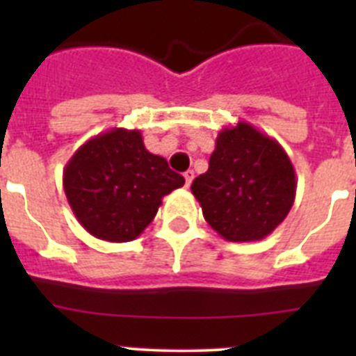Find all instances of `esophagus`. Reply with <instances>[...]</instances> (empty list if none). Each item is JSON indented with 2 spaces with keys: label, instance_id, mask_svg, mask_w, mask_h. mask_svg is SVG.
Masks as SVG:
<instances>
[{
  "label": "esophagus",
  "instance_id": "34e87169",
  "mask_svg": "<svg viewBox=\"0 0 356 356\" xmlns=\"http://www.w3.org/2000/svg\"><path fill=\"white\" fill-rule=\"evenodd\" d=\"M184 178H185V187H191V184H193V180H194V171H191V169H188V171L184 175Z\"/></svg>",
  "mask_w": 356,
  "mask_h": 356
}]
</instances>
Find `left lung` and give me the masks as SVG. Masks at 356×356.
I'll list each match as a JSON object with an SVG mask.
<instances>
[{
    "mask_svg": "<svg viewBox=\"0 0 356 356\" xmlns=\"http://www.w3.org/2000/svg\"><path fill=\"white\" fill-rule=\"evenodd\" d=\"M296 184L294 165L278 140L241 121L219 131L209 171L191 191L222 238L251 242L282 225L294 203Z\"/></svg>",
    "mask_w": 356,
    "mask_h": 356,
    "instance_id": "1",
    "label": "left lung"
}]
</instances>
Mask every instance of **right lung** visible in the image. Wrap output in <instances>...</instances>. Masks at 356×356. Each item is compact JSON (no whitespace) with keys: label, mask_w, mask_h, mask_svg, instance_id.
<instances>
[{"label":"right lung","mask_w":356,"mask_h":356,"mask_svg":"<svg viewBox=\"0 0 356 356\" xmlns=\"http://www.w3.org/2000/svg\"><path fill=\"white\" fill-rule=\"evenodd\" d=\"M184 184L168 160L146 149L139 130L127 128L89 139L64 168L72 213L90 235L108 242L139 237L155 219L162 197Z\"/></svg>","instance_id":"right-lung-1"}]
</instances>
